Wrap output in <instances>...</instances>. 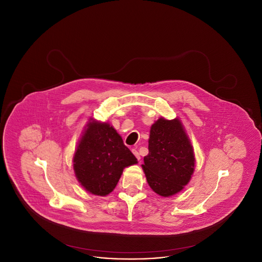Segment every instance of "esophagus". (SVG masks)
<instances>
[{
	"label": "esophagus",
	"mask_w": 262,
	"mask_h": 262,
	"mask_svg": "<svg viewBox=\"0 0 262 262\" xmlns=\"http://www.w3.org/2000/svg\"><path fill=\"white\" fill-rule=\"evenodd\" d=\"M132 151H133V153L135 154V156L137 157V160H140V155H139V153H138V151H137V149H132Z\"/></svg>",
	"instance_id": "obj_1"
}]
</instances>
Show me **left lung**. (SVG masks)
<instances>
[{
    "label": "left lung",
    "mask_w": 262,
    "mask_h": 262,
    "mask_svg": "<svg viewBox=\"0 0 262 262\" xmlns=\"http://www.w3.org/2000/svg\"><path fill=\"white\" fill-rule=\"evenodd\" d=\"M148 150L142 168L149 187L162 196L181 191L193 173L194 154L180 120L160 118L153 124Z\"/></svg>",
    "instance_id": "8db88e82"
}]
</instances>
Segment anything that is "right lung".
<instances>
[{"mask_svg":"<svg viewBox=\"0 0 262 262\" xmlns=\"http://www.w3.org/2000/svg\"><path fill=\"white\" fill-rule=\"evenodd\" d=\"M88 126L75 150V176L90 193L105 196L117 186L124 168L137 159L109 124L91 121Z\"/></svg>","mask_w":262,"mask_h":262,"instance_id":"right-lung-1","label":"right lung"}]
</instances>
